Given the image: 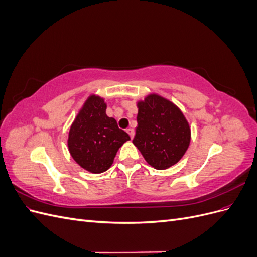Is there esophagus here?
<instances>
[{"instance_id": "esophagus-1", "label": "esophagus", "mask_w": 257, "mask_h": 257, "mask_svg": "<svg viewBox=\"0 0 257 257\" xmlns=\"http://www.w3.org/2000/svg\"><path fill=\"white\" fill-rule=\"evenodd\" d=\"M126 132H127V134L130 135V137H131L132 139H133L134 134H135V133H134V130H133V128H127V130H126Z\"/></svg>"}]
</instances>
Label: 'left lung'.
<instances>
[{"mask_svg": "<svg viewBox=\"0 0 257 257\" xmlns=\"http://www.w3.org/2000/svg\"><path fill=\"white\" fill-rule=\"evenodd\" d=\"M133 144L146 162L164 170L182 159L191 143V127L183 112L172 100L150 93L137 104Z\"/></svg>", "mask_w": 257, "mask_h": 257, "instance_id": "obj_1", "label": "left lung"}]
</instances>
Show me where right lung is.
<instances>
[{"label": "right lung", "mask_w": 257, "mask_h": 257, "mask_svg": "<svg viewBox=\"0 0 257 257\" xmlns=\"http://www.w3.org/2000/svg\"><path fill=\"white\" fill-rule=\"evenodd\" d=\"M103 97L91 94L75 116L68 132L67 147L74 161L92 174L109 169L119 148L130 136L106 114Z\"/></svg>", "instance_id": "add662e5"}]
</instances>
